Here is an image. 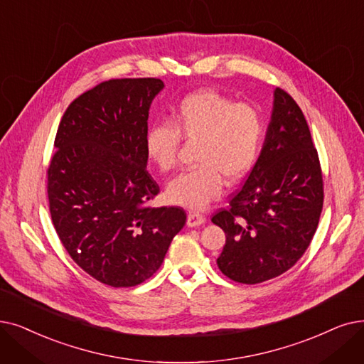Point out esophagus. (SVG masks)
Returning <instances> with one entry per match:
<instances>
[{
    "mask_svg": "<svg viewBox=\"0 0 364 364\" xmlns=\"http://www.w3.org/2000/svg\"><path fill=\"white\" fill-rule=\"evenodd\" d=\"M205 215L198 213V211H188L187 214V225L191 228H195V226H200L205 223Z\"/></svg>",
    "mask_w": 364,
    "mask_h": 364,
    "instance_id": "1",
    "label": "esophagus"
}]
</instances>
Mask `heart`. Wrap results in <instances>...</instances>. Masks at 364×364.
<instances>
[{
  "label": "heart",
  "instance_id": "1",
  "mask_svg": "<svg viewBox=\"0 0 364 364\" xmlns=\"http://www.w3.org/2000/svg\"><path fill=\"white\" fill-rule=\"evenodd\" d=\"M264 119L251 104H236L215 90L188 93L172 112L171 122L153 123L146 132V150L162 171L177 164L181 138L198 141L199 164L171 180L169 202L200 210L214 200L228 183L244 178L255 166L264 138Z\"/></svg>",
  "mask_w": 364,
  "mask_h": 364
}]
</instances>
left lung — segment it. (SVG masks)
<instances>
[{
    "label": "left lung",
    "mask_w": 364,
    "mask_h": 364,
    "mask_svg": "<svg viewBox=\"0 0 364 364\" xmlns=\"http://www.w3.org/2000/svg\"><path fill=\"white\" fill-rule=\"evenodd\" d=\"M324 188L317 149L302 109L279 87L256 165L229 207L211 221L226 233L218 269L242 284L289 271L317 230Z\"/></svg>",
    "instance_id": "left-lung-1"
}]
</instances>
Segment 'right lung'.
<instances>
[{
    "label": "right lung",
    "instance_id": "1",
    "mask_svg": "<svg viewBox=\"0 0 364 364\" xmlns=\"http://www.w3.org/2000/svg\"><path fill=\"white\" fill-rule=\"evenodd\" d=\"M161 78H113L75 98L62 116L47 169L55 230L71 259L112 287L159 269L186 225L180 207L153 208L147 171L149 109Z\"/></svg>",
    "mask_w": 364,
    "mask_h": 364
}]
</instances>
